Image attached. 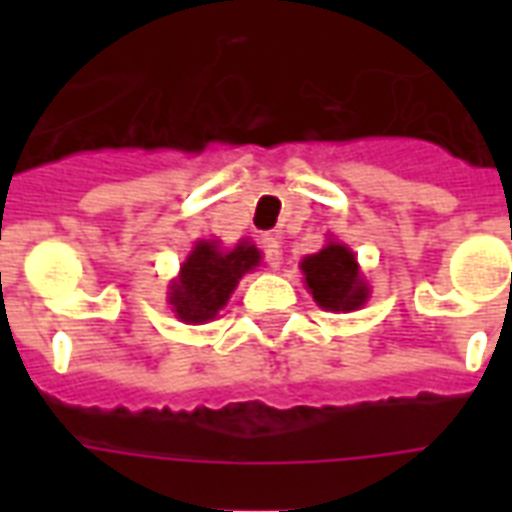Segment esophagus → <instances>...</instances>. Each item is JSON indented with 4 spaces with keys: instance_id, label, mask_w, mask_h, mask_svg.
<instances>
[{
    "instance_id": "1",
    "label": "esophagus",
    "mask_w": 512,
    "mask_h": 512,
    "mask_svg": "<svg viewBox=\"0 0 512 512\" xmlns=\"http://www.w3.org/2000/svg\"><path fill=\"white\" fill-rule=\"evenodd\" d=\"M260 247H263V255L268 260L271 268H279L281 265V241L279 236H271V233H265L263 239H260Z\"/></svg>"
}]
</instances>
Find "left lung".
I'll return each instance as SVG.
<instances>
[{
	"instance_id": "left-lung-1",
	"label": "left lung",
	"mask_w": 512,
	"mask_h": 512,
	"mask_svg": "<svg viewBox=\"0 0 512 512\" xmlns=\"http://www.w3.org/2000/svg\"><path fill=\"white\" fill-rule=\"evenodd\" d=\"M303 273L313 300L327 311H356L366 303L369 289L358 276L356 257L342 244L332 241L319 255L305 257Z\"/></svg>"
}]
</instances>
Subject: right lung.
<instances>
[{
	"instance_id": "1",
	"label": "right lung",
	"mask_w": 512,
	"mask_h": 512,
	"mask_svg": "<svg viewBox=\"0 0 512 512\" xmlns=\"http://www.w3.org/2000/svg\"><path fill=\"white\" fill-rule=\"evenodd\" d=\"M260 263L255 244L241 241L231 252H223L215 241H199L180 268V279L172 284L170 303L177 319L185 324H201L215 319L228 303L239 279Z\"/></svg>"
}]
</instances>
